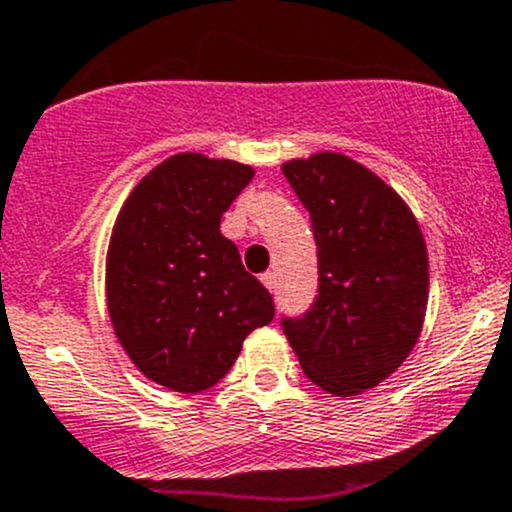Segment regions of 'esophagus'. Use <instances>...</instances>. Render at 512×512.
Returning a JSON list of instances; mask_svg holds the SVG:
<instances>
[{
  "instance_id": "1",
  "label": "esophagus",
  "mask_w": 512,
  "mask_h": 512,
  "mask_svg": "<svg viewBox=\"0 0 512 512\" xmlns=\"http://www.w3.org/2000/svg\"><path fill=\"white\" fill-rule=\"evenodd\" d=\"M260 282L265 284V287H267V292H274V274H272V272H265V274H262V277H260Z\"/></svg>"
}]
</instances>
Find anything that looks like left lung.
<instances>
[{"label":"left lung","mask_w":512,"mask_h":512,"mask_svg":"<svg viewBox=\"0 0 512 512\" xmlns=\"http://www.w3.org/2000/svg\"><path fill=\"white\" fill-rule=\"evenodd\" d=\"M311 213L319 297L282 321L306 378L333 397L368 392L412 353L429 299L427 242L405 198L338 152L282 164Z\"/></svg>","instance_id":"obj_1"}]
</instances>
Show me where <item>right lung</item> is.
Listing matches in <instances>:
<instances>
[{"instance_id":"add662e5","label":"right lung","mask_w":512,"mask_h":512,"mask_svg":"<svg viewBox=\"0 0 512 512\" xmlns=\"http://www.w3.org/2000/svg\"><path fill=\"white\" fill-rule=\"evenodd\" d=\"M255 169L181 152L154 166L122 203L105 260L107 314L122 351L152 383L203 392L225 378L270 292L242 267L220 218Z\"/></svg>"}]
</instances>
